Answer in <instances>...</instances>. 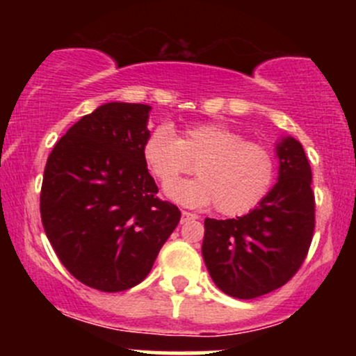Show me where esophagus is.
<instances>
[{
  "label": "esophagus",
  "mask_w": 356,
  "mask_h": 356,
  "mask_svg": "<svg viewBox=\"0 0 356 356\" xmlns=\"http://www.w3.org/2000/svg\"><path fill=\"white\" fill-rule=\"evenodd\" d=\"M192 219H197V216L192 214V212H187V211H182V218H181V222H187V220H192Z\"/></svg>",
  "instance_id": "34e87169"
}]
</instances>
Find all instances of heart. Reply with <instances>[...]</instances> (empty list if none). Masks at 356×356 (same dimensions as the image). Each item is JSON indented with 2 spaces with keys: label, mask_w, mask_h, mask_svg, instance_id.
<instances>
[{
  "label": "heart",
  "mask_w": 356,
  "mask_h": 356,
  "mask_svg": "<svg viewBox=\"0 0 356 356\" xmlns=\"http://www.w3.org/2000/svg\"><path fill=\"white\" fill-rule=\"evenodd\" d=\"M149 172L167 195L187 207L216 204L222 216L248 214L266 197L276 174V162L264 145L246 142L239 132L218 124L189 125L175 136L169 125L155 127L142 145ZM200 177L172 186L191 164Z\"/></svg>",
  "instance_id": "1"
}]
</instances>
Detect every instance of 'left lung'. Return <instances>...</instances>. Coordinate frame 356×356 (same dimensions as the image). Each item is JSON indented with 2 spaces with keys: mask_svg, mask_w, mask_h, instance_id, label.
I'll return each instance as SVG.
<instances>
[{
  "mask_svg": "<svg viewBox=\"0 0 356 356\" xmlns=\"http://www.w3.org/2000/svg\"><path fill=\"white\" fill-rule=\"evenodd\" d=\"M277 182L246 216L204 220L202 257L222 293L252 300L288 283L303 264L314 231L312 167L293 137L276 144Z\"/></svg>",
  "mask_w": 356,
  "mask_h": 356,
  "instance_id": "left-lung-1",
  "label": "left lung"
}]
</instances>
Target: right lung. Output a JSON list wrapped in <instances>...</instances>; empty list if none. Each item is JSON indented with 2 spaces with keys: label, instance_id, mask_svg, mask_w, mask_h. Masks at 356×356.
I'll list each match as a JSON object with an SVG mask.
<instances>
[{
  "label": "right lung",
  "instance_id": "obj_1",
  "mask_svg": "<svg viewBox=\"0 0 356 356\" xmlns=\"http://www.w3.org/2000/svg\"><path fill=\"white\" fill-rule=\"evenodd\" d=\"M150 105L110 102L81 117L47 161L40 212L61 264L117 293L145 280L181 220L142 159Z\"/></svg>",
  "mask_w": 356,
  "mask_h": 356
}]
</instances>
